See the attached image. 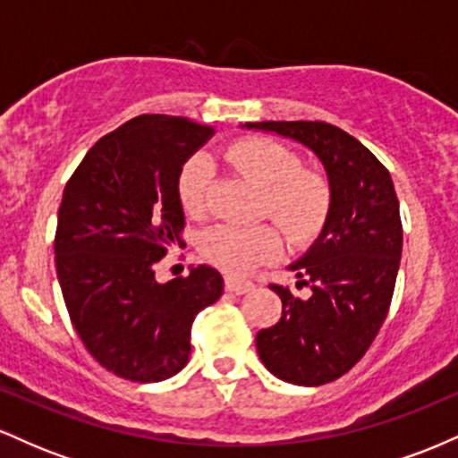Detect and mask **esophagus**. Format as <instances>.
Here are the masks:
<instances>
[{
	"label": "esophagus",
	"instance_id": "esophagus-1",
	"mask_svg": "<svg viewBox=\"0 0 458 458\" xmlns=\"http://www.w3.org/2000/svg\"><path fill=\"white\" fill-rule=\"evenodd\" d=\"M254 288V284L247 280H236V277H225V291L234 293V295H245Z\"/></svg>",
	"mask_w": 458,
	"mask_h": 458
}]
</instances>
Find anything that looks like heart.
I'll use <instances>...</instances> for the list:
<instances>
[{"mask_svg": "<svg viewBox=\"0 0 458 458\" xmlns=\"http://www.w3.org/2000/svg\"><path fill=\"white\" fill-rule=\"evenodd\" d=\"M225 161L265 189L262 213L271 215L295 243L310 241L323 228L329 213V191L323 178L301 172V159L286 146L265 138L234 141ZM213 170L204 155H193L178 174V198L187 213H202ZM202 259L230 276H243L282 254V234L276 225L251 228L219 224L199 239Z\"/></svg>", "mask_w": 458, "mask_h": 458, "instance_id": "obj_1", "label": "heart"}]
</instances>
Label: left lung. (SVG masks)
<instances>
[{
	"instance_id": "1",
	"label": "left lung",
	"mask_w": 458,
	"mask_h": 458,
	"mask_svg": "<svg viewBox=\"0 0 458 458\" xmlns=\"http://www.w3.org/2000/svg\"><path fill=\"white\" fill-rule=\"evenodd\" d=\"M303 144L323 163L329 213L312 247L288 269L312 291L295 297L271 284L282 318L256 335L271 375L295 386H323L364 357L387 317L403 254V224L390 172L346 131L327 123H245Z\"/></svg>"
}]
</instances>
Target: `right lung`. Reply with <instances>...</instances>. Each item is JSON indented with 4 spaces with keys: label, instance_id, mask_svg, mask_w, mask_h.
Returning a JSON list of instances; mask_svg holds the SVG:
<instances>
[{
    "label": "right lung",
    "instance_id": "obj_1",
    "mask_svg": "<svg viewBox=\"0 0 458 458\" xmlns=\"http://www.w3.org/2000/svg\"><path fill=\"white\" fill-rule=\"evenodd\" d=\"M213 133L181 115H138L98 140L64 187L55 230L62 295L90 355L123 379L155 383L182 370L193 318L224 293L207 265L155 280L185 225L181 167Z\"/></svg>",
    "mask_w": 458,
    "mask_h": 458
}]
</instances>
